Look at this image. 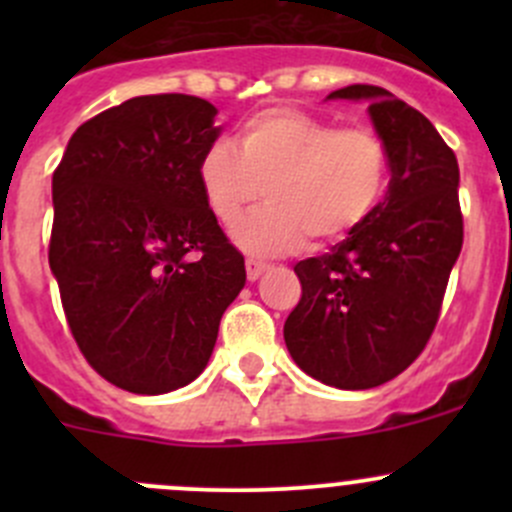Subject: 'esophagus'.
<instances>
[{"instance_id":"obj_1","label":"esophagus","mask_w":512,"mask_h":512,"mask_svg":"<svg viewBox=\"0 0 512 512\" xmlns=\"http://www.w3.org/2000/svg\"><path fill=\"white\" fill-rule=\"evenodd\" d=\"M245 270H247V280H250V282H255V280H260V277L265 275V272L270 270V267H267L265 262L247 260V262H245Z\"/></svg>"}]
</instances>
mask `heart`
<instances>
[{
	"mask_svg": "<svg viewBox=\"0 0 512 512\" xmlns=\"http://www.w3.org/2000/svg\"><path fill=\"white\" fill-rule=\"evenodd\" d=\"M389 183V151L374 128H339L299 108H267L247 118L230 143L198 160V185L220 225L232 227L268 188L271 205L232 232L250 255H292L307 245L347 240L379 208Z\"/></svg>",
	"mask_w": 512,
	"mask_h": 512,
	"instance_id": "obj_1",
	"label": "heart"
}]
</instances>
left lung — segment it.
<instances>
[{"instance_id":"1","label":"left lung","mask_w":512,"mask_h":512,"mask_svg":"<svg viewBox=\"0 0 512 512\" xmlns=\"http://www.w3.org/2000/svg\"><path fill=\"white\" fill-rule=\"evenodd\" d=\"M327 98L369 101L389 151V190L329 252L294 265L302 299L285 322L294 364L337 389L386 384L423 352L461 255L458 160L433 123L381 86Z\"/></svg>"}]
</instances>
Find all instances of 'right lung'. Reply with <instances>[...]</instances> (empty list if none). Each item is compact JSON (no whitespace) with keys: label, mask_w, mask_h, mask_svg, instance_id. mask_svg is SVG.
<instances>
[{"label":"right lung","mask_w":512,"mask_h":512,"mask_svg":"<svg viewBox=\"0 0 512 512\" xmlns=\"http://www.w3.org/2000/svg\"><path fill=\"white\" fill-rule=\"evenodd\" d=\"M218 108L136 96L76 128L51 178L49 267L91 366L131 394H168L208 366L245 257L205 205L198 160Z\"/></svg>","instance_id":"right-lung-1"}]
</instances>
